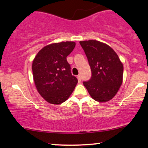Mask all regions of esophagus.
Here are the masks:
<instances>
[{
  "label": "esophagus",
  "instance_id": "obj_1",
  "mask_svg": "<svg viewBox=\"0 0 148 148\" xmlns=\"http://www.w3.org/2000/svg\"><path fill=\"white\" fill-rule=\"evenodd\" d=\"M77 78H78V82H81V79H82V78H81V76L80 75H78L77 76Z\"/></svg>",
  "mask_w": 148,
  "mask_h": 148
}]
</instances>
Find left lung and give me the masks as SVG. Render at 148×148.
Wrapping results in <instances>:
<instances>
[{
    "mask_svg": "<svg viewBox=\"0 0 148 148\" xmlns=\"http://www.w3.org/2000/svg\"><path fill=\"white\" fill-rule=\"evenodd\" d=\"M91 70V77L83 84L92 99L106 102L117 93L123 82V66L116 52L99 41H80Z\"/></svg>",
    "mask_w": 148,
    "mask_h": 148,
    "instance_id": "left-lung-1",
    "label": "left lung"
}]
</instances>
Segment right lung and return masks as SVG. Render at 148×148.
<instances>
[{
	"label": "right lung",
	"instance_id": "1",
	"mask_svg": "<svg viewBox=\"0 0 148 148\" xmlns=\"http://www.w3.org/2000/svg\"><path fill=\"white\" fill-rule=\"evenodd\" d=\"M74 42L54 43L45 47L32 63L35 85L39 93L49 103L60 104L66 101L78 83L67 62L75 47Z\"/></svg>",
	"mask_w": 148,
	"mask_h": 148
}]
</instances>
